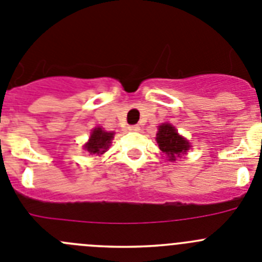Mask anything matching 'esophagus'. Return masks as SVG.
Segmentation results:
<instances>
[{
	"mask_svg": "<svg viewBox=\"0 0 262 262\" xmlns=\"http://www.w3.org/2000/svg\"><path fill=\"white\" fill-rule=\"evenodd\" d=\"M128 129L129 131H139V129H140V127H139L138 124H133V126H128Z\"/></svg>",
	"mask_w": 262,
	"mask_h": 262,
	"instance_id": "1",
	"label": "esophagus"
}]
</instances>
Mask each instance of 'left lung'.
<instances>
[{"mask_svg":"<svg viewBox=\"0 0 262 262\" xmlns=\"http://www.w3.org/2000/svg\"><path fill=\"white\" fill-rule=\"evenodd\" d=\"M157 143H158L159 149L167 156L168 161H176V158L181 157V154H185V151L190 148L189 141L179 135L175 127L168 123L159 126Z\"/></svg>","mask_w":262,"mask_h":262,"instance_id":"obj_1","label":"left lung"}]
</instances>
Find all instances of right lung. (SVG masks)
I'll list each match as a JSON object with an SVG mask.
<instances>
[{
	"mask_svg": "<svg viewBox=\"0 0 262 262\" xmlns=\"http://www.w3.org/2000/svg\"><path fill=\"white\" fill-rule=\"evenodd\" d=\"M113 136V133H105L104 129H101V127H98L92 131L89 143L84 145V149L90 154H103L104 151L108 150Z\"/></svg>",
	"mask_w": 262,
	"mask_h": 262,
	"instance_id": "obj_1",
	"label": "right lung"
}]
</instances>
